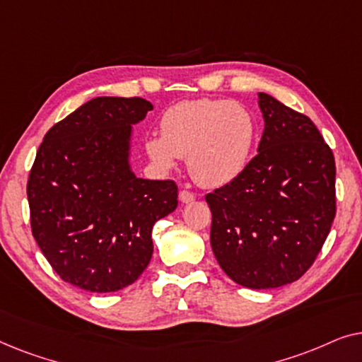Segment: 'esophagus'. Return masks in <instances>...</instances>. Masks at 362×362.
<instances>
[{
  "label": "esophagus",
  "mask_w": 362,
  "mask_h": 362,
  "mask_svg": "<svg viewBox=\"0 0 362 362\" xmlns=\"http://www.w3.org/2000/svg\"><path fill=\"white\" fill-rule=\"evenodd\" d=\"M180 201L182 202V204H187V202L194 201V194H192V192H189V191L182 189V191H180Z\"/></svg>",
  "instance_id": "34e87169"
}]
</instances>
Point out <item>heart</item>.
<instances>
[{
	"label": "heart",
	"mask_w": 362,
	"mask_h": 362,
	"mask_svg": "<svg viewBox=\"0 0 362 362\" xmlns=\"http://www.w3.org/2000/svg\"><path fill=\"white\" fill-rule=\"evenodd\" d=\"M161 136H148L145 151L161 171L186 158L197 185L221 187L237 180L249 165L257 138L252 113L240 103L196 98L171 105L160 122Z\"/></svg>",
	"instance_id": "1"
}]
</instances>
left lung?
Masks as SVG:
<instances>
[{
	"instance_id": "1",
	"label": "left lung",
	"mask_w": 362,
	"mask_h": 362,
	"mask_svg": "<svg viewBox=\"0 0 362 362\" xmlns=\"http://www.w3.org/2000/svg\"><path fill=\"white\" fill-rule=\"evenodd\" d=\"M259 107L257 156L206 201L217 264L235 284L269 290L298 280L320 254L336 214V166L308 117L264 92Z\"/></svg>"
}]
</instances>
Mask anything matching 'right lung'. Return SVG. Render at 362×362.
<instances>
[{"label": "right lung", "mask_w": 362, "mask_h": 362, "mask_svg": "<svg viewBox=\"0 0 362 362\" xmlns=\"http://www.w3.org/2000/svg\"><path fill=\"white\" fill-rule=\"evenodd\" d=\"M145 98L95 97L46 133L29 173L31 229L64 281L110 293L138 280L153 255L156 221L177 206L173 181L132 170L133 125Z\"/></svg>", "instance_id": "right-lung-1"}]
</instances>
